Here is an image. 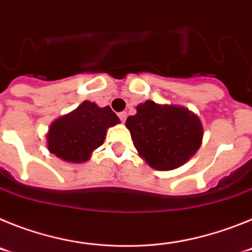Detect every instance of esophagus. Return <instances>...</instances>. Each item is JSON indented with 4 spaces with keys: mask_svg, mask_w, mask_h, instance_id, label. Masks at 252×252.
Listing matches in <instances>:
<instances>
[{
    "mask_svg": "<svg viewBox=\"0 0 252 252\" xmlns=\"http://www.w3.org/2000/svg\"><path fill=\"white\" fill-rule=\"evenodd\" d=\"M119 117H120V120H121L122 122H125V120H126V117H127V113H126V112H120L119 113Z\"/></svg>",
    "mask_w": 252,
    "mask_h": 252,
    "instance_id": "34e87169",
    "label": "esophagus"
}]
</instances>
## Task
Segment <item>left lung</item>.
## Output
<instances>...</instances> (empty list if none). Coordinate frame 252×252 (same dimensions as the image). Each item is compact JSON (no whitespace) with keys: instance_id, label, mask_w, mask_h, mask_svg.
Returning a JSON list of instances; mask_svg holds the SVG:
<instances>
[{"instance_id":"left-lung-1","label":"left lung","mask_w":252,"mask_h":252,"mask_svg":"<svg viewBox=\"0 0 252 252\" xmlns=\"http://www.w3.org/2000/svg\"><path fill=\"white\" fill-rule=\"evenodd\" d=\"M128 116L133 146L151 168L171 170L183 165L197 153L203 139V126L197 115L182 106L146 101Z\"/></svg>"}]
</instances>
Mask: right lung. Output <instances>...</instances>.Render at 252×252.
<instances>
[{
    "instance_id": "add662e5",
    "label": "right lung",
    "mask_w": 252,
    "mask_h": 252,
    "mask_svg": "<svg viewBox=\"0 0 252 252\" xmlns=\"http://www.w3.org/2000/svg\"><path fill=\"white\" fill-rule=\"evenodd\" d=\"M120 124L110 107L84 101L74 111L55 120L46 133L48 150L68 162H84L103 144L108 127Z\"/></svg>"
}]
</instances>
